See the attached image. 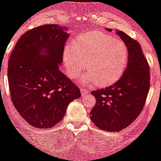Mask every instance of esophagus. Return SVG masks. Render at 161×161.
<instances>
[{"label": "esophagus", "mask_w": 161, "mask_h": 161, "mask_svg": "<svg viewBox=\"0 0 161 161\" xmlns=\"http://www.w3.org/2000/svg\"><path fill=\"white\" fill-rule=\"evenodd\" d=\"M80 91H81V94H82V96H86V95L88 94V92H89L87 89H84V88H81Z\"/></svg>", "instance_id": "34e87169"}]
</instances>
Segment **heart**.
Listing matches in <instances>:
<instances>
[{"mask_svg":"<svg viewBox=\"0 0 161 161\" xmlns=\"http://www.w3.org/2000/svg\"><path fill=\"white\" fill-rule=\"evenodd\" d=\"M129 53L126 45L103 32L94 31L79 37L64 51L68 76L75 79L85 68L80 79L84 83L107 86L119 80L126 70Z\"/></svg>","mask_w":161,"mask_h":161,"instance_id":"heart-1","label":"heart"}]
</instances>
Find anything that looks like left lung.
I'll return each mask as SVG.
<instances>
[{"label": "left lung", "instance_id": "1", "mask_svg": "<svg viewBox=\"0 0 161 161\" xmlns=\"http://www.w3.org/2000/svg\"><path fill=\"white\" fill-rule=\"evenodd\" d=\"M116 34L127 47V68L113 85L91 92L96 99L91 120L98 128L109 132L120 131L138 117L150 89V66L140 45L124 32Z\"/></svg>", "mask_w": 161, "mask_h": 161}]
</instances>
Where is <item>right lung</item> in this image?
<instances>
[{"label":"right lung","instance_id":"add662e5","mask_svg":"<svg viewBox=\"0 0 161 161\" xmlns=\"http://www.w3.org/2000/svg\"><path fill=\"white\" fill-rule=\"evenodd\" d=\"M65 31L56 24L32 28L19 38L8 61L11 101L25 120L38 129L59 123L68 105L81 96L79 88L59 70L69 36Z\"/></svg>","mask_w":161,"mask_h":161}]
</instances>
